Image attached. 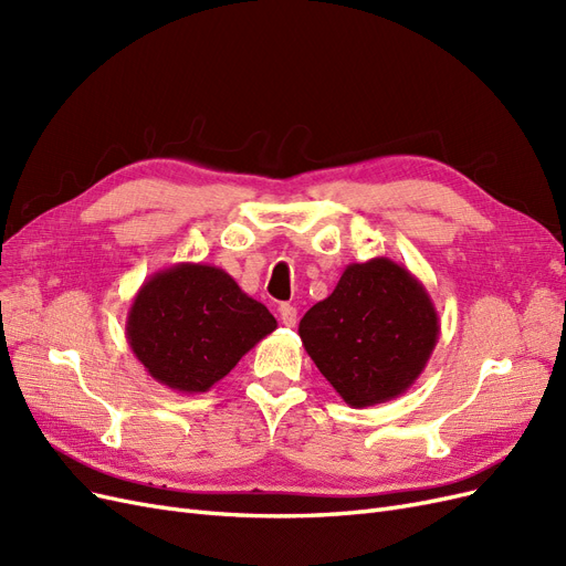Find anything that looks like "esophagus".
Wrapping results in <instances>:
<instances>
[{"mask_svg": "<svg viewBox=\"0 0 566 566\" xmlns=\"http://www.w3.org/2000/svg\"><path fill=\"white\" fill-rule=\"evenodd\" d=\"M279 318H281L283 325H287V328H290V325L297 323V310L293 304H281L279 306Z\"/></svg>", "mask_w": 566, "mask_h": 566, "instance_id": "1", "label": "esophagus"}]
</instances>
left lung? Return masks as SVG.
<instances>
[{
  "label": "left lung",
  "mask_w": 566,
  "mask_h": 566,
  "mask_svg": "<svg viewBox=\"0 0 566 566\" xmlns=\"http://www.w3.org/2000/svg\"><path fill=\"white\" fill-rule=\"evenodd\" d=\"M297 333L345 403L366 408L401 397L420 378L439 342V314L403 264L373 256L342 271Z\"/></svg>",
  "instance_id": "left-lung-1"
}]
</instances>
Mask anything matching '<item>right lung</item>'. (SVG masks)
I'll list each match as a JSON object with an SVG mask.
<instances>
[{"label": "right lung", "instance_id": "add662e5", "mask_svg": "<svg viewBox=\"0 0 566 566\" xmlns=\"http://www.w3.org/2000/svg\"><path fill=\"white\" fill-rule=\"evenodd\" d=\"M262 302L224 269L181 262L144 281L127 312V342L153 380L202 394L276 331Z\"/></svg>", "mask_w": 566, "mask_h": 566}]
</instances>
